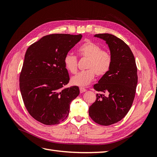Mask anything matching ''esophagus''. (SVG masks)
<instances>
[{
    "label": "esophagus",
    "instance_id": "esophagus-1",
    "mask_svg": "<svg viewBox=\"0 0 157 157\" xmlns=\"http://www.w3.org/2000/svg\"><path fill=\"white\" fill-rule=\"evenodd\" d=\"M86 91V90L85 89V88H80V93H84V92H85Z\"/></svg>",
    "mask_w": 157,
    "mask_h": 157
}]
</instances>
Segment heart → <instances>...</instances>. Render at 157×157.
Listing matches in <instances>:
<instances>
[{"label":"heart","mask_w":157,"mask_h":157,"mask_svg":"<svg viewBox=\"0 0 157 157\" xmlns=\"http://www.w3.org/2000/svg\"><path fill=\"white\" fill-rule=\"evenodd\" d=\"M78 52L82 58L88 59L86 68L71 78L70 82L74 86L84 87L91 83L96 75L103 77L110 69L113 58L110 52L103 50L101 47L92 41H87L80 46ZM65 69L71 73H75L77 70V59L71 54H67L64 58Z\"/></svg>","instance_id":"b5f03b06"}]
</instances>
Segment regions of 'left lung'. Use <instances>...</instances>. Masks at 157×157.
Here are the masks:
<instances>
[{
	"label": "left lung",
	"instance_id": "obj_1",
	"mask_svg": "<svg viewBox=\"0 0 157 157\" xmlns=\"http://www.w3.org/2000/svg\"><path fill=\"white\" fill-rule=\"evenodd\" d=\"M94 37L105 41L113 61L108 73L94 84V88L102 94H96V100L88 113L95 122L109 126L121 121L130 109L137 84V70L134 54L124 41L109 33Z\"/></svg>",
	"mask_w": 157,
	"mask_h": 157
}]
</instances>
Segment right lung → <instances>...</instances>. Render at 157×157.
I'll return each mask as SVG.
<instances>
[{"label":"right lung","mask_w":157,"mask_h":157,"mask_svg":"<svg viewBox=\"0 0 157 157\" xmlns=\"http://www.w3.org/2000/svg\"><path fill=\"white\" fill-rule=\"evenodd\" d=\"M82 35L52 34L27 48L20 77L25 106L32 117L46 125L58 124L68 117L78 86L63 88L69 81L64 58Z\"/></svg>","instance_id":"obj_1"}]
</instances>
